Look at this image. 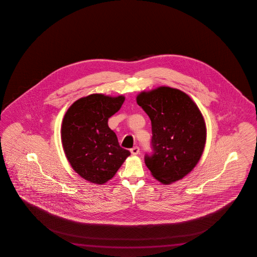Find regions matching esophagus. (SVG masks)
<instances>
[{
    "mask_svg": "<svg viewBox=\"0 0 257 257\" xmlns=\"http://www.w3.org/2000/svg\"><path fill=\"white\" fill-rule=\"evenodd\" d=\"M131 152L132 155H138L140 153V148L139 147H134L131 149Z\"/></svg>",
    "mask_w": 257,
    "mask_h": 257,
    "instance_id": "1",
    "label": "esophagus"
}]
</instances>
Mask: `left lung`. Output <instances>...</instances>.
Listing matches in <instances>:
<instances>
[{"label":"left lung","instance_id":"obj_1","mask_svg":"<svg viewBox=\"0 0 257 257\" xmlns=\"http://www.w3.org/2000/svg\"><path fill=\"white\" fill-rule=\"evenodd\" d=\"M137 102L152 123V153L145 156L148 169L164 184L183 178L204 149L206 126L200 109L186 93L166 86L141 92Z\"/></svg>","mask_w":257,"mask_h":257}]
</instances>
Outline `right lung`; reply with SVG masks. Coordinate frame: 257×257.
<instances>
[{
	"instance_id": "obj_1",
	"label": "right lung",
	"mask_w": 257,
	"mask_h": 257,
	"mask_svg": "<svg viewBox=\"0 0 257 257\" xmlns=\"http://www.w3.org/2000/svg\"><path fill=\"white\" fill-rule=\"evenodd\" d=\"M123 96L91 94L74 102L62 124V144L77 174L96 184L112 178L131 152L122 148L108 119L121 108Z\"/></svg>"
}]
</instances>
